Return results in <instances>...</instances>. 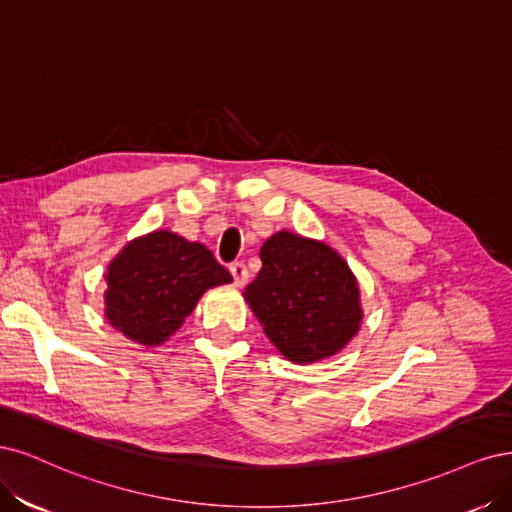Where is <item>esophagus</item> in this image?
<instances>
[{"label": "esophagus", "mask_w": 512, "mask_h": 512, "mask_svg": "<svg viewBox=\"0 0 512 512\" xmlns=\"http://www.w3.org/2000/svg\"><path fill=\"white\" fill-rule=\"evenodd\" d=\"M229 272H232L234 283H236L238 287L246 285V280H249V270H246V266H244L242 261H234L232 266H229Z\"/></svg>", "instance_id": "obj_1"}]
</instances>
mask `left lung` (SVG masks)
<instances>
[{"instance_id":"1","label":"left lung","mask_w":512,"mask_h":512,"mask_svg":"<svg viewBox=\"0 0 512 512\" xmlns=\"http://www.w3.org/2000/svg\"><path fill=\"white\" fill-rule=\"evenodd\" d=\"M244 298L276 349L295 364L336 355L359 329L357 280L327 244L278 232L261 246Z\"/></svg>"}]
</instances>
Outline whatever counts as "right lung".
<instances>
[{"label":"right lung","instance_id":"right-lung-1","mask_svg":"<svg viewBox=\"0 0 512 512\" xmlns=\"http://www.w3.org/2000/svg\"><path fill=\"white\" fill-rule=\"evenodd\" d=\"M232 280L200 242L153 232L119 253L106 274V317L140 344H161L191 315L202 293Z\"/></svg>","mask_w":512,"mask_h":512}]
</instances>
